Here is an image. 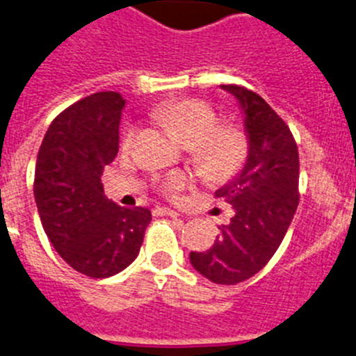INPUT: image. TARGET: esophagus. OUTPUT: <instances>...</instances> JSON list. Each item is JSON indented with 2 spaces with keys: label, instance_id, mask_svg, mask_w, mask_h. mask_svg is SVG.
<instances>
[{
  "label": "esophagus",
  "instance_id": "esophagus-1",
  "mask_svg": "<svg viewBox=\"0 0 356 356\" xmlns=\"http://www.w3.org/2000/svg\"><path fill=\"white\" fill-rule=\"evenodd\" d=\"M159 212H161L163 216H168V218H179V216H181L177 211H174V209H168V207L159 209Z\"/></svg>",
  "mask_w": 356,
  "mask_h": 356
}]
</instances>
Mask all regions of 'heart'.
Returning <instances> with one entry per match:
<instances>
[{"label":"heart","instance_id":"b5f03b06","mask_svg":"<svg viewBox=\"0 0 356 356\" xmlns=\"http://www.w3.org/2000/svg\"><path fill=\"white\" fill-rule=\"evenodd\" d=\"M158 119L182 145L191 149L202 174L214 181L234 177L248 158V138L237 128H218V114L200 99H181L158 111ZM126 140H129V135ZM188 177L175 172L165 181L168 193L184 188Z\"/></svg>","mask_w":356,"mask_h":356}]
</instances>
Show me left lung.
Masks as SVG:
<instances>
[{"label":"left lung","mask_w":356,"mask_h":356,"mask_svg":"<svg viewBox=\"0 0 356 356\" xmlns=\"http://www.w3.org/2000/svg\"><path fill=\"white\" fill-rule=\"evenodd\" d=\"M221 89L238 103L248 158L216 191L234 218L219 227L211 249L191 251L189 261L212 283L237 284L260 272L286 235L298 205V149L286 122L261 96L234 84Z\"/></svg>","instance_id":"obj_1"}]
</instances>
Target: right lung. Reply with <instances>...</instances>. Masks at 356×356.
<instances>
[{"label": "right lung", "instance_id": "add662e5", "mask_svg": "<svg viewBox=\"0 0 356 356\" xmlns=\"http://www.w3.org/2000/svg\"><path fill=\"white\" fill-rule=\"evenodd\" d=\"M126 99L95 92L49 126L35 168L40 221L59 257L89 277H111L138 257L151 211L126 209L103 193L102 175L119 151Z\"/></svg>", "mask_w": 356, "mask_h": 356}]
</instances>
